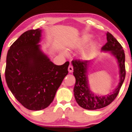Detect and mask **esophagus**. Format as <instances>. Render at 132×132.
<instances>
[{
  "instance_id": "obj_1",
  "label": "esophagus",
  "mask_w": 132,
  "mask_h": 132,
  "mask_svg": "<svg viewBox=\"0 0 132 132\" xmlns=\"http://www.w3.org/2000/svg\"><path fill=\"white\" fill-rule=\"evenodd\" d=\"M68 71L70 73H72L73 71V67L71 64H70L69 66H68Z\"/></svg>"
}]
</instances>
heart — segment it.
<instances>
[{"label": "heart", "mask_w": 132, "mask_h": 132, "mask_svg": "<svg viewBox=\"0 0 132 132\" xmlns=\"http://www.w3.org/2000/svg\"><path fill=\"white\" fill-rule=\"evenodd\" d=\"M89 36H84V37H83V38L82 39H81V41L80 43H79V47H81L82 46H83V45H84L85 44H86V43L88 42V41H89ZM94 46H91L89 47V48H87V49L85 50V51L83 52V56H84V57H88L89 56V55H91L92 52H93V47Z\"/></svg>", "instance_id": "heart-1"}]
</instances>
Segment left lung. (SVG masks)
<instances>
[{
    "label": "left lung",
    "instance_id": "left-lung-1",
    "mask_svg": "<svg viewBox=\"0 0 132 132\" xmlns=\"http://www.w3.org/2000/svg\"><path fill=\"white\" fill-rule=\"evenodd\" d=\"M107 43L102 47L103 51H111L118 61L120 67V81L118 86L111 94L104 96H97L90 91L88 87L87 69L90 61H82L79 59H73V75L76 78L74 88V94L76 100L80 107L85 109L95 110L106 107L116 98L126 77L125 54L120 43L110 34L106 33Z\"/></svg>",
    "mask_w": 132,
    "mask_h": 132
}]
</instances>
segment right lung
<instances>
[{
  "label": "right lung",
  "instance_id": "obj_1",
  "mask_svg": "<svg viewBox=\"0 0 132 132\" xmlns=\"http://www.w3.org/2000/svg\"><path fill=\"white\" fill-rule=\"evenodd\" d=\"M41 33L39 29L28 30L11 46L5 72L12 94L32 111L44 109L53 102L70 64L56 65L41 52Z\"/></svg>",
  "mask_w": 132,
  "mask_h": 132
}]
</instances>
